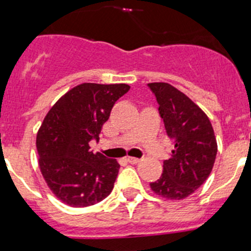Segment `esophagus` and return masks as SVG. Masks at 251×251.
<instances>
[{"mask_svg":"<svg viewBox=\"0 0 251 251\" xmlns=\"http://www.w3.org/2000/svg\"><path fill=\"white\" fill-rule=\"evenodd\" d=\"M127 161L130 164H138L141 161V159H138V158H133V156H128L127 158Z\"/></svg>","mask_w":251,"mask_h":251,"instance_id":"esophagus-1","label":"esophagus"}]
</instances>
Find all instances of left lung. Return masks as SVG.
Returning a JSON list of instances; mask_svg holds the SVG:
<instances>
[{
  "label": "left lung",
  "mask_w": 251,
  "mask_h": 251,
  "mask_svg": "<svg viewBox=\"0 0 251 251\" xmlns=\"http://www.w3.org/2000/svg\"><path fill=\"white\" fill-rule=\"evenodd\" d=\"M159 103L166 133L175 141L160 178L151 183L159 197L181 201L206 181L214 168L217 142L206 114L168 82L148 83Z\"/></svg>",
  "instance_id": "obj_1"
}]
</instances>
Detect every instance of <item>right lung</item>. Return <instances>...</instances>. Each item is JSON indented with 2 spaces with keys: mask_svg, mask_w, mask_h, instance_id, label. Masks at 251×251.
I'll use <instances>...</instances> for the list:
<instances>
[{
  "mask_svg": "<svg viewBox=\"0 0 251 251\" xmlns=\"http://www.w3.org/2000/svg\"><path fill=\"white\" fill-rule=\"evenodd\" d=\"M130 90L126 83L85 82L55 102L36 137L39 166L52 193L64 204L85 207L110 194L120 165L90 151L100 140L116 100Z\"/></svg>",
  "mask_w": 251,
  "mask_h": 251,
  "instance_id": "obj_1",
  "label": "right lung"
}]
</instances>
